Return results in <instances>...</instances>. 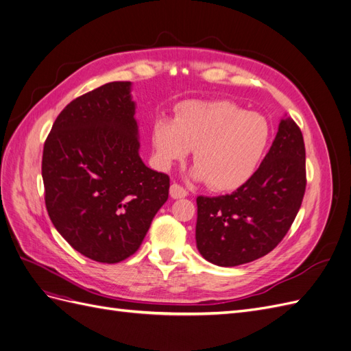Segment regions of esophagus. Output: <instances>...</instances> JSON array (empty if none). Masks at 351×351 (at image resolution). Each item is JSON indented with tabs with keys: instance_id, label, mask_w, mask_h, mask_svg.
I'll use <instances>...</instances> for the list:
<instances>
[{
	"instance_id": "34e87169",
	"label": "esophagus",
	"mask_w": 351,
	"mask_h": 351,
	"mask_svg": "<svg viewBox=\"0 0 351 351\" xmlns=\"http://www.w3.org/2000/svg\"><path fill=\"white\" fill-rule=\"evenodd\" d=\"M187 195H189L187 190L183 186H180L177 183H173L169 186V196L173 199H182V197H186Z\"/></svg>"
}]
</instances>
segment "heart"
Masks as SVG:
<instances>
[{"label": "heart", "instance_id": "1", "mask_svg": "<svg viewBox=\"0 0 351 351\" xmlns=\"http://www.w3.org/2000/svg\"><path fill=\"white\" fill-rule=\"evenodd\" d=\"M269 137L271 125L263 115L228 101L184 104L174 121L159 119L152 127L159 162L171 165L193 151L192 176L206 180L218 192L236 190L247 182Z\"/></svg>", "mask_w": 351, "mask_h": 351}]
</instances>
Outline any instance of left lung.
Returning <instances> with one entry per match:
<instances>
[{
	"label": "left lung",
	"instance_id": "left-lung-1",
	"mask_svg": "<svg viewBox=\"0 0 351 351\" xmlns=\"http://www.w3.org/2000/svg\"><path fill=\"white\" fill-rule=\"evenodd\" d=\"M306 190L303 134L282 119L262 164L236 192L199 196L196 246L218 267L256 261L278 246L302 206Z\"/></svg>",
	"mask_w": 351,
	"mask_h": 351
}]
</instances>
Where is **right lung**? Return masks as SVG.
<instances>
[{"mask_svg":"<svg viewBox=\"0 0 351 351\" xmlns=\"http://www.w3.org/2000/svg\"><path fill=\"white\" fill-rule=\"evenodd\" d=\"M130 82H111L60 112L42 155L45 205L70 246L117 263L141 247L167 199L169 177L139 156Z\"/></svg>","mask_w":351,"mask_h":351,"instance_id":"right-lung-1","label":"right lung"}]
</instances>
